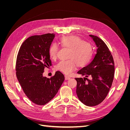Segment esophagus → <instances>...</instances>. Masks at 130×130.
<instances>
[{"instance_id": "esophagus-1", "label": "esophagus", "mask_w": 130, "mask_h": 130, "mask_svg": "<svg viewBox=\"0 0 130 130\" xmlns=\"http://www.w3.org/2000/svg\"><path fill=\"white\" fill-rule=\"evenodd\" d=\"M64 77H65V80H69V79H70V78L69 76H67V75H65V76H64Z\"/></svg>"}]
</instances>
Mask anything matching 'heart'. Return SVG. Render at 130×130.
<instances>
[{
	"instance_id": "b5f03b06",
	"label": "heart",
	"mask_w": 130,
	"mask_h": 130,
	"mask_svg": "<svg viewBox=\"0 0 130 130\" xmlns=\"http://www.w3.org/2000/svg\"><path fill=\"white\" fill-rule=\"evenodd\" d=\"M62 46L70 49L68 60H62L56 66V68L66 75L71 74L77 65L83 67L87 64L93 55V48L90 43L85 42L75 36H65L60 40ZM59 47L55 42L52 43L49 48V55L52 60L57 58Z\"/></svg>"
}]
</instances>
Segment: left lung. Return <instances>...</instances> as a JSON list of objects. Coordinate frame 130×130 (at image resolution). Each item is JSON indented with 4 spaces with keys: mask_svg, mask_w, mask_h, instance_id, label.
<instances>
[{
    "mask_svg": "<svg viewBox=\"0 0 130 130\" xmlns=\"http://www.w3.org/2000/svg\"><path fill=\"white\" fill-rule=\"evenodd\" d=\"M89 36L95 43L96 54L89 64L77 72L85 77L75 78L76 92L82 103L94 106L103 101L111 87L115 75V62L105 43L97 36L92 35ZM89 76L90 80L87 78Z\"/></svg>",
    "mask_w": 130,
    "mask_h": 130,
    "instance_id": "left-lung-1",
    "label": "left lung"
}]
</instances>
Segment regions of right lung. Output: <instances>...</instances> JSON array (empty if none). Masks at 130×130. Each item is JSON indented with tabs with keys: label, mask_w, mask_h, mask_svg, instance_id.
Listing matches in <instances>:
<instances>
[{
	"label": "right lung",
	"mask_w": 130,
	"mask_h": 130,
	"mask_svg": "<svg viewBox=\"0 0 130 130\" xmlns=\"http://www.w3.org/2000/svg\"><path fill=\"white\" fill-rule=\"evenodd\" d=\"M54 34L35 35L22 43L16 60L17 79L26 96L38 105H44L55 96L64 81L60 71L50 78L44 77V68L52 64L49 48Z\"/></svg>",
	"instance_id": "right-lung-1"
}]
</instances>
